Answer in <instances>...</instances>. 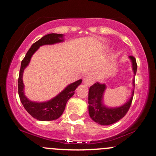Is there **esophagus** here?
<instances>
[{"label":"esophagus","mask_w":156,"mask_h":156,"mask_svg":"<svg viewBox=\"0 0 156 156\" xmlns=\"http://www.w3.org/2000/svg\"><path fill=\"white\" fill-rule=\"evenodd\" d=\"M94 81H95V78L92 75H89V76H86L83 79V83L88 87L92 86L94 83Z\"/></svg>","instance_id":"esophagus-1"}]
</instances>
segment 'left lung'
<instances>
[{"label": "left lung", "instance_id": "obj_1", "mask_svg": "<svg viewBox=\"0 0 156 156\" xmlns=\"http://www.w3.org/2000/svg\"><path fill=\"white\" fill-rule=\"evenodd\" d=\"M132 64L134 74L133 79V87H135V76L137 70V64L133 56H129ZM106 89L105 83L97 82L93 84L89 90V114L93 121L101 125H109L117 122L127 114L133 100L134 89L132 90L131 97L126 103L118 107H108L103 103V95Z\"/></svg>", "mask_w": 156, "mask_h": 156}]
</instances>
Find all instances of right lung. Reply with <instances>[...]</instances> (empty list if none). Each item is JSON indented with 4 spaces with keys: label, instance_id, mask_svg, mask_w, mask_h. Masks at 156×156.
Segmentation results:
<instances>
[{
    "label": "right lung",
    "instance_id": "1",
    "mask_svg": "<svg viewBox=\"0 0 156 156\" xmlns=\"http://www.w3.org/2000/svg\"><path fill=\"white\" fill-rule=\"evenodd\" d=\"M64 34H49L44 36L37 42L32 44L21 62L18 78V94L20 99L23 107L28 114L39 121H51L59 118L63 114L68 100L73 96L76 88L82 82V80L80 79L69 84L59 94L45 102L31 101L25 95V86L23 81V73L24 69L29 64L32 55L41 46L46 45V44H54L64 42Z\"/></svg>",
    "mask_w": 156,
    "mask_h": 156
}]
</instances>
